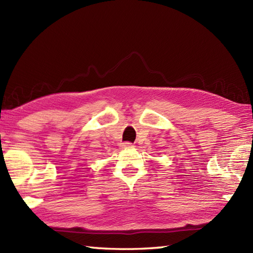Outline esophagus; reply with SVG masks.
<instances>
[{
  "label": "esophagus",
  "instance_id": "1",
  "mask_svg": "<svg viewBox=\"0 0 253 253\" xmlns=\"http://www.w3.org/2000/svg\"><path fill=\"white\" fill-rule=\"evenodd\" d=\"M123 147H124V148H131L132 144L129 143V142H125V143L123 144Z\"/></svg>",
  "mask_w": 253,
  "mask_h": 253
}]
</instances>
